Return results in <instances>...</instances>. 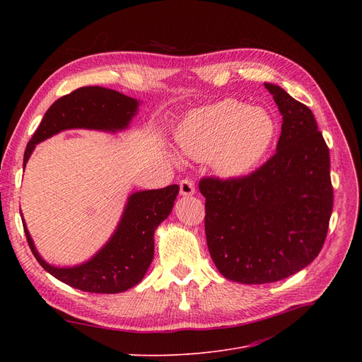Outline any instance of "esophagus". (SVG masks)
<instances>
[{
	"label": "esophagus",
	"mask_w": 362,
	"mask_h": 362,
	"mask_svg": "<svg viewBox=\"0 0 362 362\" xmlns=\"http://www.w3.org/2000/svg\"><path fill=\"white\" fill-rule=\"evenodd\" d=\"M180 194H182L183 197L194 195V194H195V183H194V180L187 179V177L182 179V180H180Z\"/></svg>",
	"instance_id": "1"
}]
</instances>
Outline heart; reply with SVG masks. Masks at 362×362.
I'll list each match as a JSON object with an SVG mask.
<instances>
[{"instance_id":"obj_1","label":"heart","mask_w":362,"mask_h":362,"mask_svg":"<svg viewBox=\"0 0 362 362\" xmlns=\"http://www.w3.org/2000/svg\"><path fill=\"white\" fill-rule=\"evenodd\" d=\"M274 130L273 119L264 110L226 100L191 114L177 142L189 158H213L221 175L239 176L259 163Z\"/></svg>"}]
</instances>
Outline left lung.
<instances>
[{
    "label": "left lung",
    "mask_w": 362,
    "mask_h": 362,
    "mask_svg": "<svg viewBox=\"0 0 362 362\" xmlns=\"http://www.w3.org/2000/svg\"><path fill=\"white\" fill-rule=\"evenodd\" d=\"M283 116L276 154L252 173L205 176V236L218 272L262 284L302 270L325 245L333 210L330 154L313 111L264 83Z\"/></svg>",
    "instance_id": "left-lung-1"
}]
</instances>
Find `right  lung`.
Returning a JSON list of instances; mask_svg holds the SVG:
<instances>
[{
	"label": "right lung",
	"instance_id": "obj_1",
	"mask_svg": "<svg viewBox=\"0 0 362 362\" xmlns=\"http://www.w3.org/2000/svg\"><path fill=\"white\" fill-rule=\"evenodd\" d=\"M138 110V101L101 88L83 86L57 100L29 141L23 167L36 144L66 129L116 132L127 127ZM179 194L177 185L130 195L116 233L92 259L70 269H57L36 252L23 221V229L36 261L51 276L71 288L90 293H119L138 284L154 258V232L168 217Z\"/></svg>",
	"mask_w": 362,
	"mask_h": 362
}]
</instances>
